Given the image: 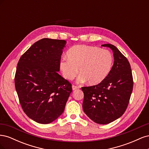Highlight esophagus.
<instances>
[{
	"instance_id": "1",
	"label": "esophagus",
	"mask_w": 149,
	"mask_h": 149,
	"mask_svg": "<svg viewBox=\"0 0 149 149\" xmlns=\"http://www.w3.org/2000/svg\"><path fill=\"white\" fill-rule=\"evenodd\" d=\"M79 88V87L78 86H74V85H73L72 86V89L73 90H76V89H78Z\"/></svg>"
}]
</instances>
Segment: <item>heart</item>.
Returning a JSON list of instances; mask_svg holds the SVG:
<instances>
[{
    "label": "heart",
    "instance_id": "heart-1",
    "mask_svg": "<svg viewBox=\"0 0 149 149\" xmlns=\"http://www.w3.org/2000/svg\"><path fill=\"white\" fill-rule=\"evenodd\" d=\"M68 59H63L60 68L64 77L73 79L78 72V83L87 81L89 85L101 83L109 75L113 57L106 49L79 45L71 47L66 53Z\"/></svg>",
    "mask_w": 149,
    "mask_h": 149
}]
</instances>
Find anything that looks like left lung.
<instances>
[{
  "label": "left lung",
  "mask_w": 149,
  "mask_h": 149,
  "mask_svg": "<svg viewBox=\"0 0 149 149\" xmlns=\"http://www.w3.org/2000/svg\"><path fill=\"white\" fill-rule=\"evenodd\" d=\"M111 48L114 64L107 77L101 83L83 87V109L94 123L107 124L123 116L127 109L133 89V78L129 61L115 46L104 44Z\"/></svg>",
  "instance_id": "1"
}]
</instances>
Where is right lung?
<instances>
[{
  "label": "right lung",
  "instance_id": "1",
  "mask_svg": "<svg viewBox=\"0 0 149 149\" xmlns=\"http://www.w3.org/2000/svg\"><path fill=\"white\" fill-rule=\"evenodd\" d=\"M66 42L43 38L31 45L18 63L15 86L21 106L40 124L55 120L65 110L71 84L58 73Z\"/></svg>",
  "mask_w": 149,
  "mask_h": 149
}]
</instances>
